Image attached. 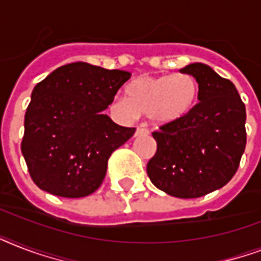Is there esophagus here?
<instances>
[{
	"instance_id": "obj_1",
	"label": "esophagus",
	"mask_w": 261,
	"mask_h": 261,
	"mask_svg": "<svg viewBox=\"0 0 261 261\" xmlns=\"http://www.w3.org/2000/svg\"><path fill=\"white\" fill-rule=\"evenodd\" d=\"M149 134V130L143 128V127H138L137 131H135V137H139V135H147Z\"/></svg>"
}]
</instances>
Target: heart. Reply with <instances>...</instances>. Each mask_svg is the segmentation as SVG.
<instances>
[{
  "mask_svg": "<svg viewBox=\"0 0 261 261\" xmlns=\"http://www.w3.org/2000/svg\"><path fill=\"white\" fill-rule=\"evenodd\" d=\"M198 83L191 74L176 73L157 77L143 75L127 87V95L111 100L112 114L124 122L147 115L157 126L172 124L186 118L198 98Z\"/></svg>",
  "mask_w": 261,
  "mask_h": 261,
  "instance_id": "obj_1",
  "label": "heart"
}]
</instances>
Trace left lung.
<instances>
[{"label": "left lung", "mask_w": 261, "mask_h": 261, "mask_svg": "<svg viewBox=\"0 0 261 261\" xmlns=\"http://www.w3.org/2000/svg\"><path fill=\"white\" fill-rule=\"evenodd\" d=\"M199 85V102L186 118L153 133L150 181L176 198H199L222 188L237 172L247 145V112L234 84L204 63L180 69Z\"/></svg>", "instance_id": "obj_1"}]
</instances>
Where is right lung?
Returning a JSON list of instances; mask_svg holds the SVG:
<instances>
[{
  "instance_id": "obj_1",
  "label": "right lung",
  "mask_w": 261,
  "mask_h": 261,
  "mask_svg": "<svg viewBox=\"0 0 261 261\" xmlns=\"http://www.w3.org/2000/svg\"><path fill=\"white\" fill-rule=\"evenodd\" d=\"M130 77V71L75 62L36 84L24 119L21 153L40 190L83 198L100 187L112 151L135 133L102 112Z\"/></svg>"
}]
</instances>
